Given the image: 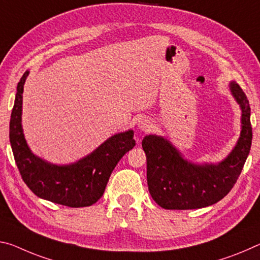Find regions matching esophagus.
<instances>
[{
    "label": "esophagus",
    "mask_w": 260,
    "mask_h": 260,
    "mask_svg": "<svg viewBox=\"0 0 260 260\" xmlns=\"http://www.w3.org/2000/svg\"><path fill=\"white\" fill-rule=\"evenodd\" d=\"M138 128L142 132H147L149 131L150 128V121L148 120V119L145 118H141L140 120L138 121Z\"/></svg>",
    "instance_id": "obj_1"
}]
</instances>
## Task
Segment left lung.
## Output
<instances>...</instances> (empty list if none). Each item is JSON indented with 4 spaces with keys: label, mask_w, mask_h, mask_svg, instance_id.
Segmentation results:
<instances>
[{
    "label": "left lung",
    "mask_w": 260,
    "mask_h": 260,
    "mask_svg": "<svg viewBox=\"0 0 260 260\" xmlns=\"http://www.w3.org/2000/svg\"><path fill=\"white\" fill-rule=\"evenodd\" d=\"M233 96L242 109V132L236 147L221 163H189L167 139L148 135L142 141L147 155V182L155 203L166 209H196L217 203L234 187L244 167L252 142L250 104L236 82Z\"/></svg>",
    "instance_id": "obj_1"
}]
</instances>
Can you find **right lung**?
Masks as SVG:
<instances>
[{
  "instance_id": "obj_1",
  "label": "right lung",
  "mask_w": 260,
  "mask_h": 260,
  "mask_svg": "<svg viewBox=\"0 0 260 260\" xmlns=\"http://www.w3.org/2000/svg\"><path fill=\"white\" fill-rule=\"evenodd\" d=\"M27 75L28 72L24 73L18 82L10 119L9 138L19 174L37 197L68 207L91 206L101 199L119 160L135 146L133 131L113 135L74 164L54 166L45 162L27 147L20 123L23 90Z\"/></svg>"
}]
</instances>
